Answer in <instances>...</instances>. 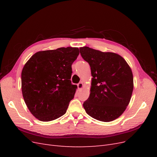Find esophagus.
<instances>
[{"label":"esophagus","instance_id":"esophagus-1","mask_svg":"<svg viewBox=\"0 0 157 157\" xmlns=\"http://www.w3.org/2000/svg\"><path fill=\"white\" fill-rule=\"evenodd\" d=\"M77 87H78V88L79 90H81V89L82 88V87H83V83H82V82H79V83L77 84Z\"/></svg>","mask_w":157,"mask_h":157}]
</instances>
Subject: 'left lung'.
<instances>
[{"mask_svg":"<svg viewBox=\"0 0 157 157\" xmlns=\"http://www.w3.org/2000/svg\"><path fill=\"white\" fill-rule=\"evenodd\" d=\"M90 66L91 88L83 103L86 113L102 122L117 119L130 103L134 89L132 71L126 60L113 52H103L88 46L80 48Z\"/></svg>","mask_w":157,"mask_h":157,"instance_id":"left-lung-1","label":"left lung"}]
</instances>
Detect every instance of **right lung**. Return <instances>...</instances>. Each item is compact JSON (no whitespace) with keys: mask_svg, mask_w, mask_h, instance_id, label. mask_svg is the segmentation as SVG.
I'll list each match as a JSON object with an SVG mask.
<instances>
[{"mask_svg":"<svg viewBox=\"0 0 157 157\" xmlns=\"http://www.w3.org/2000/svg\"><path fill=\"white\" fill-rule=\"evenodd\" d=\"M78 48L67 47L39 51L31 56L21 71V91L27 108L40 121L63 115L76 92L71 83V65Z\"/></svg>","mask_w":157,"mask_h":157,"instance_id":"1","label":"right lung"}]
</instances>
